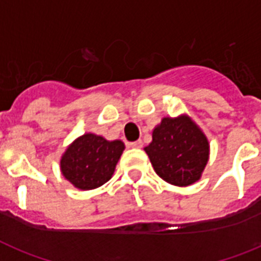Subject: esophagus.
<instances>
[{
  "mask_svg": "<svg viewBox=\"0 0 261 261\" xmlns=\"http://www.w3.org/2000/svg\"><path fill=\"white\" fill-rule=\"evenodd\" d=\"M128 146H130V147H133V148H142V147H143V142H142L141 139H139V141L131 142V143L128 144Z\"/></svg>",
  "mask_w": 261,
  "mask_h": 261,
  "instance_id": "1",
  "label": "esophagus"
}]
</instances>
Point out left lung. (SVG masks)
<instances>
[{"instance_id": "left-lung-1", "label": "left lung", "mask_w": 261, "mask_h": 261, "mask_svg": "<svg viewBox=\"0 0 261 261\" xmlns=\"http://www.w3.org/2000/svg\"><path fill=\"white\" fill-rule=\"evenodd\" d=\"M155 172L170 185L186 187L198 181L210 156L204 133L188 115L163 118L144 147Z\"/></svg>"}]
</instances>
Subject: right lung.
Here are the masks:
<instances>
[{"label": "right lung", "instance_id": "obj_1", "mask_svg": "<svg viewBox=\"0 0 261 261\" xmlns=\"http://www.w3.org/2000/svg\"><path fill=\"white\" fill-rule=\"evenodd\" d=\"M124 150L122 141H106L100 135L83 134L61 158V172L80 190H94L109 181Z\"/></svg>", "mask_w": 261, "mask_h": 261}]
</instances>
